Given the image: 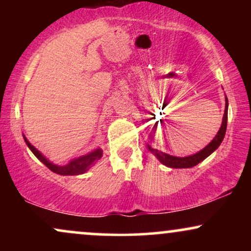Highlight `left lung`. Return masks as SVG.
<instances>
[{
	"label": "left lung",
	"mask_w": 251,
	"mask_h": 251,
	"mask_svg": "<svg viewBox=\"0 0 251 251\" xmlns=\"http://www.w3.org/2000/svg\"><path fill=\"white\" fill-rule=\"evenodd\" d=\"M226 124H227V98L226 97V109H224V116H223V120H222L220 131H218L217 134L215 135L214 139H212L203 150H201L200 152H197V153L195 154L188 155V157H176V155L168 154L165 153V152L159 151V150L153 149L151 145H149V144H146V146H148L149 151L151 152L152 154H154L155 158H157L160 163L164 164V165L168 166V168H172V169L194 168V166L197 165V164H200L201 162H203L205 158H208L212 152L218 149V146H220L221 143L223 142L224 135H226ZM154 128L155 131H157V127H155V126Z\"/></svg>",
	"instance_id": "obj_1"
}]
</instances>
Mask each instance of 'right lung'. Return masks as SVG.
Wrapping results in <instances>:
<instances>
[{"label":"right lung","mask_w":251,"mask_h":251,"mask_svg":"<svg viewBox=\"0 0 251 251\" xmlns=\"http://www.w3.org/2000/svg\"><path fill=\"white\" fill-rule=\"evenodd\" d=\"M24 139L30 151L33 152L34 155H35L40 162L45 164L50 171L55 172V174L61 175V176H77V175L85 174V172H87L88 170L102 157V150L98 148L96 150H93V151L88 152L87 154L80 155V157L71 159L70 162L66 164V165H57V164L51 163L50 159H47V158H46L45 155L39 151V150L34 148V146L29 143V140L25 138V134H24Z\"/></svg>","instance_id":"add662e5"}]
</instances>
